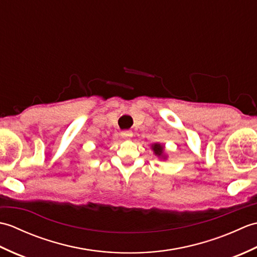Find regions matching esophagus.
<instances>
[{
    "instance_id": "1",
    "label": "esophagus",
    "mask_w": 257,
    "mask_h": 257,
    "mask_svg": "<svg viewBox=\"0 0 257 257\" xmlns=\"http://www.w3.org/2000/svg\"><path fill=\"white\" fill-rule=\"evenodd\" d=\"M121 137L124 139H128V138H132L133 137V133L132 132H122L121 134Z\"/></svg>"
}]
</instances>
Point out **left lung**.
Returning <instances> with one entry per match:
<instances>
[{"label": "left lung", "mask_w": 257, "mask_h": 257, "mask_svg": "<svg viewBox=\"0 0 257 257\" xmlns=\"http://www.w3.org/2000/svg\"><path fill=\"white\" fill-rule=\"evenodd\" d=\"M151 149L154 151V154L159 158L161 160H167L168 159V156L166 154V150H165V146L161 145V144H154L151 145Z\"/></svg>", "instance_id": "obj_1"}]
</instances>
